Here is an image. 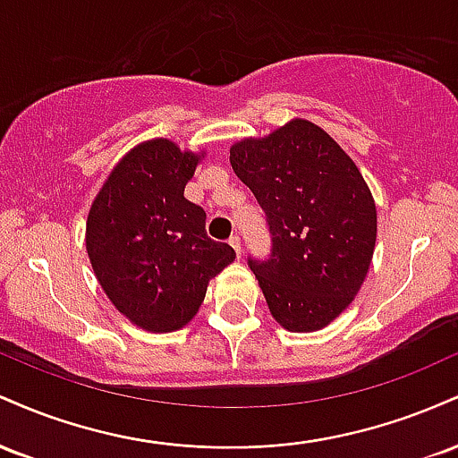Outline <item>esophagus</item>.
I'll use <instances>...</instances> for the list:
<instances>
[{"label": "esophagus", "mask_w": 458, "mask_h": 458, "mask_svg": "<svg viewBox=\"0 0 458 458\" xmlns=\"http://www.w3.org/2000/svg\"><path fill=\"white\" fill-rule=\"evenodd\" d=\"M228 243L234 247V251H236V256H241V236L239 234H233L228 239Z\"/></svg>", "instance_id": "1"}]
</instances>
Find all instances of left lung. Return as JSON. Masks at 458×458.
I'll list each match as a JSON object with an SVG mask.
<instances>
[{"label": "left lung", "mask_w": 458, "mask_h": 458, "mask_svg": "<svg viewBox=\"0 0 458 458\" xmlns=\"http://www.w3.org/2000/svg\"><path fill=\"white\" fill-rule=\"evenodd\" d=\"M271 234L269 259L247 256L267 306L288 331H317L353 301L377 241V208L351 157L317 124L293 120L230 148Z\"/></svg>", "instance_id": "1"}]
</instances>
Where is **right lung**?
Instances as JSON below:
<instances>
[{
    "label": "right lung",
    "instance_id": "1",
    "mask_svg": "<svg viewBox=\"0 0 458 458\" xmlns=\"http://www.w3.org/2000/svg\"><path fill=\"white\" fill-rule=\"evenodd\" d=\"M199 157L150 140L124 157L94 199L86 225L92 269L131 323L174 331L202 306L211 277L234 260L207 234V213L182 196Z\"/></svg>",
    "mask_w": 458,
    "mask_h": 458
}]
</instances>
